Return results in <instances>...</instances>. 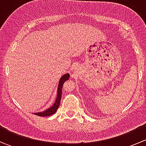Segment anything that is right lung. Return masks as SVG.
<instances>
[{
	"label": "right lung",
	"mask_w": 146,
	"mask_h": 146,
	"mask_svg": "<svg viewBox=\"0 0 146 146\" xmlns=\"http://www.w3.org/2000/svg\"><path fill=\"white\" fill-rule=\"evenodd\" d=\"M69 79V74H65L64 76H63L61 77V78L59 80V84H58V94H57V98L56 100L55 103H54V105L51 107H50L48 110H45V111H42V112H38V113H34V114H36V115L39 116V117H48V116H51L52 114H54V113L56 111V110H58V107H59L60 102H61V95H62V88L63 85H64V82H66V80H68Z\"/></svg>",
	"instance_id": "right-lung-1"
}]
</instances>
